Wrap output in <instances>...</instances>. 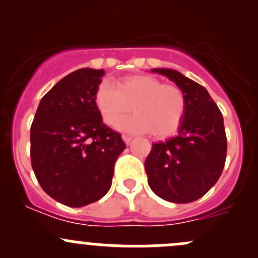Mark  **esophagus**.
<instances>
[{"mask_svg": "<svg viewBox=\"0 0 258 258\" xmlns=\"http://www.w3.org/2000/svg\"><path fill=\"white\" fill-rule=\"evenodd\" d=\"M122 140L124 141V144L130 145L132 141V136H128V135H122Z\"/></svg>", "mask_w": 258, "mask_h": 258, "instance_id": "34e87169", "label": "esophagus"}]
</instances>
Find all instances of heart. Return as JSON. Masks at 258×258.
<instances>
[{"instance_id": "heart-1", "label": "heart", "mask_w": 258, "mask_h": 258, "mask_svg": "<svg viewBox=\"0 0 258 258\" xmlns=\"http://www.w3.org/2000/svg\"><path fill=\"white\" fill-rule=\"evenodd\" d=\"M95 102L107 124H116L122 117L135 111L132 117L118 123L124 132H151L165 139L177 131L186 111V98L175 85H162L147 75H132L121 79L117 86L102 81Z\"/></svg>"}]
</instances>
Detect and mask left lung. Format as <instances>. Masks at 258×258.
Listing matches in <instances>:
<instances>
[{
    "mask_svg": "<svg viewBox=\"0 0 258 258\" xmlns=\"http://www.w3.org/2000/svg\"><path fill=\"white\" fill-rule=\"evenodd\" d=\"M183 92L186 111L178 134L152 144L145 161L150 188L165 201L201 199L222 173L227 152L223 117L204 86L172 69H153Z\"/></svg>",
    "mask_w": 258,
    "mask_h": 258,
    "instance_id": "1",
    "label": "left lung"
}]
</instances>
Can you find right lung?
<instances>
[{
    "instance_id": "obj_1",
    "label": "right lung",
    "mask_w": 258,
    "mask_h": 258,
    "mask_svg": "<svg viewBox=\"0 0 258 258\" xmlns=\"http://www.w3.org/2000/svg\"><path fill=\"white\" fill-rule=\"evenodd\" d=\"M103 70L80 69L40 101L31 126V165L43 191L83 207L110 189L114 162L126 145L102 121L95 102Z\"/></svg>"
}]
</instances>
